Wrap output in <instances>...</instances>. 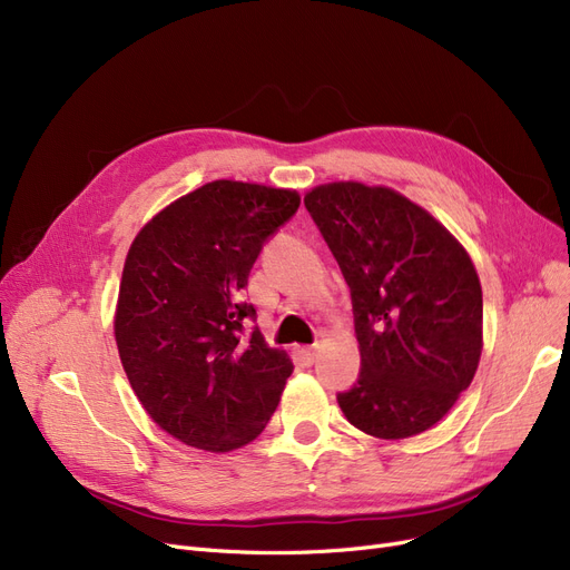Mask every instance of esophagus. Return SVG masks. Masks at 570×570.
Wrapping results in <instances>:
<instances>
[{"instance_id":"obj_1","label":"esophagus","mask_w":570,"mask_h":570,"mask_svg":"<svg viewBox=\"0 0 570 570\" xmlns=\"http://www.w3.org/2000/svg\"><path fill=\"white\" fill-rule=\"evenodd\" d=\"M299 353H302V357L311 364V362L315 360V355H317V346H304Z\"/></svg>"}]
</instances>
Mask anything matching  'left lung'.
I'll list each match as a JSON object with an SVG mask.
<instances>
[{"mask_svg":"<svg viewBox=\"0 0 570 570\" xmlns=\"http://www.w3.org/2000/svg\"><path fill=\"white\" fill-rule=\"evenodd\" d=\"M351 287L360 379L344 416L379 440L442 421L482 357V285L442 222L391 187L330 181L304 196Z\"/></svg>","mask_w":570,"mask_h":570,"instance_id":"left-lung-1","label":"left lung"}]
</instances>
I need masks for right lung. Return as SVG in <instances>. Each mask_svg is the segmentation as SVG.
<instances>
[{"label":"right lung","instance_id":"right-lung-1","mask_svg":"<svg viewBox=\"0 0 570 570\" xmlns=\"http://www.w3.org/2000/svg\"><path fill=\"white\" fill-rule=\"evenodd\" d=\"M299 194L215 179L156 213L126 255L114 338L151 421L194 449L226 453L257 440L281 402L292 360L243 332L240 302L264 240Z\"/></svg>","mask_w":570,"mask_h":570}]
</instances>
